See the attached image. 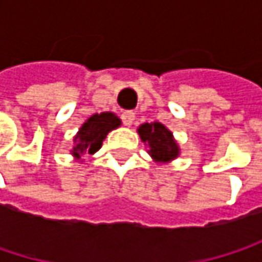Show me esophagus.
I'll use <instances>...</instances> for the list:
<instances>
[{"label":"esophagus","instance_id":"34e87169","mask_svg":"<svg viewBox=\"0 0 262 262\" xmlns=\"http://www.w3.org/2000/svg\"><path fill=\"white\" fill-rule=\"evenodd\" d=\"M121 120H123V123H124L126 126H132L133 121H135V112H132V111L123 112V114H121Z\"/></svg>","mask_w":262,"mask_h":262}]
</instances>
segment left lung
<instances>
[{"mask_svg": "<svg viewBox=\"0 0 262 262\" xmlns=\"http://www.w3.org/2000/svg\"><path fill=\"white\" fill-rule=\"evenodd\" d=\"M138 133L144 142H148L150 145L148 153L156 161L167 162L178 156L179 147L173 139L171 132L165 129V126H162L161 123H153V124L145 123L138 129Z\"/></svg>", "mask_w": 262, "mask_h": 262, "instance_id": "left-lung-1", "label": "left lung"}]
</instances>
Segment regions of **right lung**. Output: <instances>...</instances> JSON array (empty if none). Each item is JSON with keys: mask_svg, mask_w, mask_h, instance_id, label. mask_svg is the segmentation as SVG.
<instances>
[{"mask_svg": "<svg viewBox=\"0 0 262 262\" xmlns=\"http://www.w3.org/2000/svg\"><path fill=\"white\" fill-rule=\"evenodd\" d=\"M121 124L120 118L115 117L111 112H103V114H95L92 115L77 133V136L74 138V148H73V155L76 158H80L83 153H95L101 144L103 139L106 138V135L111 130L117 129Z\"/></svg>", "mask_w": 262, "mask_h": 262, "instance_id": "obj_1", "label": "right lung"}]
</instances>
